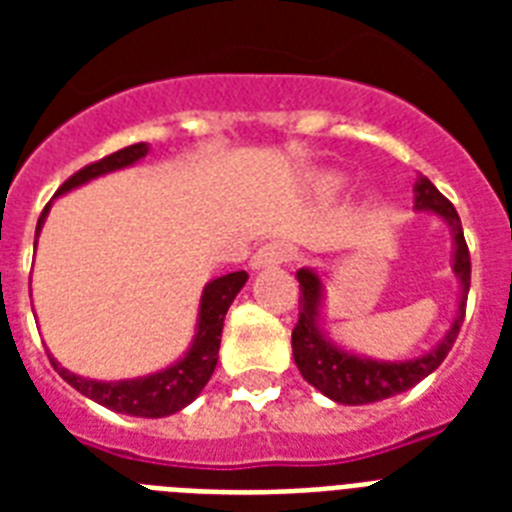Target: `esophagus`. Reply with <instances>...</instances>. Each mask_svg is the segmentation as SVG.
Here are the masks:
<instances>
[{"label": "esophagus", "mask_w": 512, "mask_h": 512, "mask_svg": "<svg viewBox=\"0 0 512 512\" xmlns=\"http://www.w3.org/2000/svg\"><path fill=\"white\" fill-rule=\"evenodd\" d=\"M289 257H292V247H289V244H284V241H268V244H263V247L252 255L249 265H252V268H268V265L287 263Z\"/></svg>", "instance_id": "1"}]
</instances>
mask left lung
I'll return each mask as SVG.
<instances>
[{
  "mask_svg": "<svg viewBox=\"0 0 512 512\" xmlns=\"http://www.w3.org/2000/svg\"><path fill=\"white\" fill-rule=\"evenodd\" d=\"M414 209H428L436 212L454 236V276L460 279V308L457 319L449 327L446 337L436 348L420 358L409 361H374L366 356H353L329 342L319 327L321 300H324V287L321 279L311 268H300L297 281H300V319L292 329V353L295 364L316 390L337 401V404L361 406L374 404L382 398L396 396L404 390L414 388L417 382L425 380L430 372H436L446 353L452 350L454 340L460 335L462 319H465V305H468L470 289V252L465 244V233L457 209L428 177L420 175L414 183Z\"/></svg>",
  "mask_w": 512,
  "mask_h": 512,
  "instance_id": "left-lung-1",
  "label": "left lung"
}]
</instances>
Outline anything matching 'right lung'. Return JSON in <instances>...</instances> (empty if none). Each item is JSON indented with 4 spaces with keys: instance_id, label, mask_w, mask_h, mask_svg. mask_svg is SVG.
<instances>
[{
    "instance_id": "obj_1",
    "label": "right lung",
    "mask_w": 512,
    "mask_h": 512,
    "mask_svg": "<svg viewBox=\"0 0 512 512\" xmlns=\"http://www.w3.org/2000/svg\"><path fill=\"white\" fill-rule=\"evenodd\" d=\"M148 154V143H135L122 151H116L111 156H103L100 162H92L82 167L79 172L68 177L66 183L60 185L58 193L71 191L76 185H84L92 177L106 175V172L124 170L130 164L140 162ZM52 204V201H50ZM50 204L44 207L39 223H36V236L42 231V223ZM247 271L225 273L220 279L209 281L204 292H201L199 305V324H196V337H193L191 348L177 364L167 366L162 372L148 374V377H138V380H119V382H98L79 377V374L68 372L58 361L50 356L52 366L58 369L63 380L76 388L82 396L98 401L106 409H114L119 414H132V417H167V414L180 412L183 406H188L193 398L199 396L201 388L207 385L212 372L217 366V350H220V335H223L225 313L231 308L233 297L239 295V289L247 284Z\"/></svg>"
}]
</instances>
